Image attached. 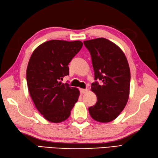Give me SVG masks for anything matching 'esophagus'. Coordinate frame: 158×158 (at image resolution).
<instances>
[{
    "label": "esophagus",
    "mask_w": 158,
    "mask_h": 158,
    "mask_svg": "<svg viewBox=\"0 0 158 158\" xmlns=\"http://www.w3.org/2000/svg\"><path fill=\"white\" fill-rule=\"evenodd\" d=\"M88 89H80V92L81 94H85L88 92Z\"/></svg>",
    "instance_id": "obj_1"
}]
</instances>
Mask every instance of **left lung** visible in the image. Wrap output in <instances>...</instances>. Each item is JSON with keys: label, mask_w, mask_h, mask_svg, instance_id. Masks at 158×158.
Returning a JSON list of instances; mask_svg holds the SVG:
<instances>
[{"label": "left lung", "mask_w": 158, "mask_h": 158, "mask_svg": "<svg viewBox=\"0 0 158 158\" xmlns=\"http://www.w3.org/2000/svg\"><path fill=\"white\" fill-rule=\"evenodd\" d=\"M92 57L94 79L101 81L92 83V91L97 102L89 107V113L97 122L106 123L117 118L128 100L130 71L122 50L105 38L83 42Z\"/></svg>", "instance_id": "8db88e82"}]
</instances>
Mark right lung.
<instances>
[{"instance_id":"right-lung-1","label":"right lung","mask_w":158,"mask_h":158,"mask_svg":"<svg viewBox=\"0 0 158 158\" xmlns=\"http://www.w3.org/2000/svg\"><path fill=\"white\" fill-rule=\"evenodd\" d=\"M82 46L80 41L51 40L37 47L29 60L26 80L30 95L49 122L60 123L68 119L78 100L79 89L62 81L69 75V64Z\"/></svg>"}]
</instances>
